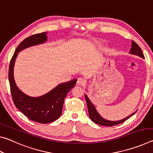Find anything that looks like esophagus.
<instances>
[{"mask_svg": "<svg viewBox=\"0 0 153 153\" xmlns=\"http://www.w3.org/2000/svg\"><path fill=\"white\" fill-rule=\"evenodd\" d=\"M77 84L78 85H81V86H83V85H84L85 84H86V81H85V80L83 78H82V77H79V78L77 79Z\"/></svg>", "mask_w": 153, "mask_h": 153, "instance_id": "obj_1", "label": "esophagus"}]
</instances>
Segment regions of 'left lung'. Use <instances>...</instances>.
I'll return each mask as SVG.
<instances>
[{"label":"left lung","mask_w":153,"mask_h":153,"mask_svg":"<svg viewBox=\"0 0 153 153\" xmlns=\"http://www.w3.org/2000/svg\"><path fill=\"white\" fill-rule=\"evenodd\" d=\"M129 54L139 56L140 57L144 59L143 53H142L141 48H140V46L137 45L134 41H131V48L130 49V51H129ZM85 98H86L87 106H88V109L89 117L90 118V120L93 121V122H94L95 123L98 124V125H100V126H113L118 125V124H120L121 123L124 122V121H126L131 116L134 115L136 112V111H135V112L133 113L132 114H131V115H128V117H126L124 119H122V120H118V121L108 120H106L105 118H103L102 116L98 113L97 108L95 107V106L93 105V103L92 102L91 100H90V98L88 97L86 94H85Z\"/></svg>","instance_id":"left-lung-1"}]
</instances>
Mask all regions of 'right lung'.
Instances as JSON below:
<instances>
[{
	"mask_svg": "<svg viewBox=\"0 0 153 153\" xmlns=\"http://www.w3.org/2000/svg\"><path fill=\"white\" fill-rule=\"evenodd\" d=\"M47 32L31 36L21 42L15 51L9 69V81L15 105L30 120L40 123H48L60 117L63 102L67 93L76 84L77 79L59 84L51 91L37 97L23 92L15 82L13 70L15 62L21 51L31 46L44 44L47 40Z\"/></svg>",
	"mask_w": 153,
	"mask_h": 153,
	"instance_id": "right-lung-1",
	"label": "right lung"
}]
</instances>
